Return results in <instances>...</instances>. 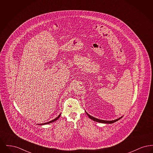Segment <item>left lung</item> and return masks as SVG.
I'll return each instance as SVG.
<instances>
[{
	"mask_svg": "<svg viewBox=\"0 0 153 153\" xmlns=\"http://www.w3.org/2000/svg\"><path fill=\"white\" fill-rule=\"evenodd\" d=\"M85 112H86V114H87L88 116L91 119L93 120L94 121H95V122H99V123H114L116 122L117 121V120H119V119H121V118L123 117H119V118L117 119H116V120H100V119H97V118H96V117H94L91 116L90 115H89V114H88L87 112L86 111H85Z\"/></svg>",
	"mask_w": 153,
	"mask_h": 153,
	"instance_id": "8db88e82",
	"label": "left lung"
}]
</instances>
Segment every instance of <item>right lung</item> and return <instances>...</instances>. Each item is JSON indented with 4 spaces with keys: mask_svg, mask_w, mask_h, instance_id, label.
<instances>
[{
    "mask_svg": "<svg viewBox=\"0 0 153 153\" xmlns=\"http://www.w3.org/2000/svg\"><path fill=\"white\" fill-rule=\"evenodd\" d=\"M61 116V114L58 115V117H57L56 118H55L54 119H53V120H52L51 121H50V122H46V123H42L41 124V125H44V124H49L51 123H53V122H55V121H56L57 119H58V118L60 117Z\"/></svg>",
    "mask_w": 153,
    "mask_h": 153,
    "instance_id": "obj_1",
    "label": "right lung"
}]
</instances>
